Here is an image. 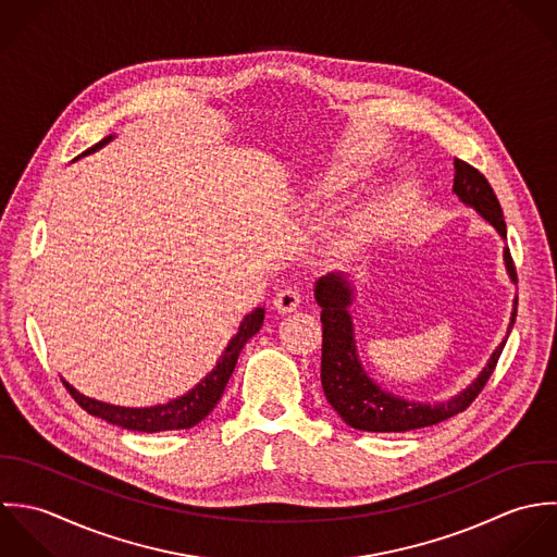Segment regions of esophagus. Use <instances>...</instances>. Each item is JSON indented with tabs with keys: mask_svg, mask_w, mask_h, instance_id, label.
Here are the masks:
<instances>
[{
	"mask_svg": "<svg viewBox=\"0 0 557 557\" xmlns=\"http://www.w3.org/2000/svg\"><path fill=\"white\" fill-rule=\"evenodd\" d=\"M299 304H301V293H299L297 288H293V286L282 288V290L273 297V306H275L282 314L293 312Z\"/></svg>",
	"mask_w": 557,
	"mask_h": 557,
	"instance_id": "obj_1",
	"label": "esophagus"
}]
</instances>
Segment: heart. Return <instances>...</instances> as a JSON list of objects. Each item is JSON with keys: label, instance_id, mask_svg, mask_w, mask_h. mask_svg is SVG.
<instances>
[{"label": "heart", "instance_id": "obj_1", "mask_svg": "<svg viewBox=\"0 0 557 557\" xmlns=\"http://www.w3.org/2000/svg\"><path fill=\"white\" fill-rule=\"evenodd\" d=\"M342 185H344V181H342V178H334L332 183H327V185L323 187V194H334L337 189H342Z\"/></svg>", "mask_w": 557, "mask_h": 557}]
</instances>
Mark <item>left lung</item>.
I'll return each mask as SVG.
<instances>
[{"label":"left lung","instance_id":"obj_1","mask_svg":"<svg viewBox=\"0 0 557 557\" xmlns=\"http://www.w3.org/2000/svg\"><path fill=\"white\" fill-rule=\"evenodd\" d=\"M454 191L456 196L473 207L486 222L491 223L506 238V222L499 207V200L484 178L480 170L469 165L467 161H454ZM504 260L510 280L517 284V269L510 256V249H504ZM352 299V290L348 282L339 275H327L317 282V301L321 310L323 323V355H321V383L330 405L337 416L357 431L368 433H407L416 429H426L444 422L447 418L462 413L484 389L488 383L499 355L506 346V339L491 355L482 374L458 396L437 403V405H420L407 403L405 398H396L383 392L361 368L359 355L355 350L352 323L348 317V304ZM517 319V299L510 319L508 334Z\"/></svg>","mask_w":557,"mask_h":557}]
</instances>
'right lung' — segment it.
Instances as JSON below:
<instances>
[{
    "instance_id": "1",
    "label": "right lung",
    "mask_w": 557,
    "mask_h": 557,
    "mask_svg": "<svg viewBox=\"0 0 557 557\" xmlns=\"http://www.w3.org/2000/svg\"><path fill=\"white\" fill-rule=\"evenodd\" d=\"M108 139L95 144L90 150H97L106 144ZM264 321V310L256 308L251 314H247L238 327L236 335L230 339L227 348L223 350L222 359L218 361V366L213 368V372L202 379L191 392H187L185 396L170 400L168 405H157V407H146V409H126V407H113L106 405L92 398L82 396L79 392H75L69 383L66 389L71 392V396L75 398V403L90 416H97L110 424L122 426L126 431H137V433H161V431H178V429H191L198 422H202L220 403L225 383L236 366L238 352L245 346V342L253 334H258L260 325Z\"/></svg>"
}]
</instances>
